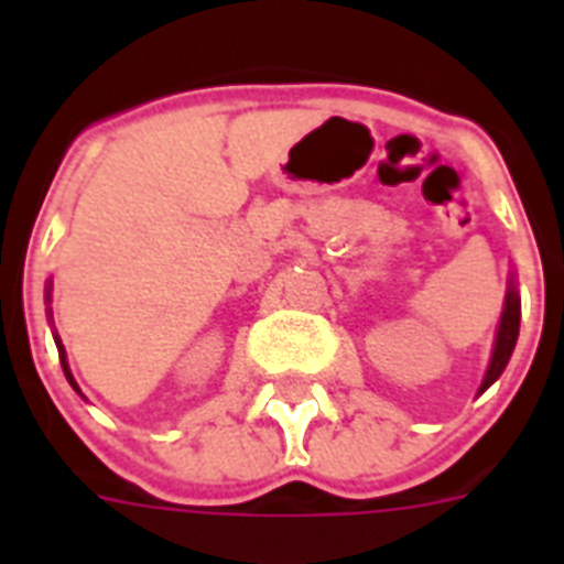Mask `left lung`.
Masks as SVG:
<instances>
[{
	"mask_svg": "<svg viewBox=\"0 0 564 564\" xmlns=\"http://www.w3.org/2000/svg\"><path fill=\"white\" fill-rule=\"evenodd\" d=\"M517 336H520V288H517V276L514 271H511L508 273V291H506V302H502L500 325H497L495 347H491V361H488L486 376H482L480 392H486L488 387L502 376L508 358H511V352H514Z\"/></svg>",
	"mask_w": 564,
	"mask_h": 564,
	"instance_id": "left-lung-1",
	"label": "left lung"
}]
</instances>
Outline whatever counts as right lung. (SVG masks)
Instances as JSON below:
<instances>
[{"label": "right lung", "mask_w": 564, "mask_h": 564, "mask_svg": "<svg viewBox=\"0 0 564 564\" xmlns=\"http://www.w3.org/2000/svg\"><path fill=\"white\" fill-rule=\"evenodd\" d=\"M50 302V282H47V296H44ZM53 338H56V347H58V358H62V370H64V376H67V381H69V387H73V390L78 392V395H82V390H78V383H76V378H73V372H69V364H67V352H64V344H62V338L56 336V333H53ZM84 398V395H82Z\"/></svg>", "instance_id": "obj_1"}]
</instances>
